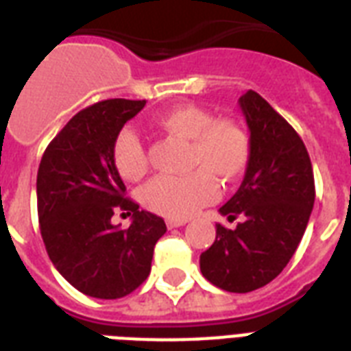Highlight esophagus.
<instances>
[{"label":"esophagus","instance_id":"34e87169","mask_svg":"<svg viewBox=\"0 0 351 351\" xmlns=\"http://www.w3.org/2000/svg\"><path fill=\"white\" fill-rule=\"evenodd\" d=\"M187 220L184 219H167V228H169V230H173V228H180V226H184Z\"/></svg>","mask_w":351,"mask_h":351}]
</instances>
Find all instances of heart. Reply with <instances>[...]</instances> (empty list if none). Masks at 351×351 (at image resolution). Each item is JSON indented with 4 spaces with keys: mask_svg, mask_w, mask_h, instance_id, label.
<instances>
[{
    "mask_svg": "<svg viewBox=\"0 0 351 351\" xmlns=\"http://www.w3.org/2000/svg\"><path fill=\"white\" fill-rule=\"evenodd\" d=\"M156 127L189 142L186 176H156L143 187L142 200L151 211L169 219H187L219 197V182H239L251 162V136L237 120L215 117L198 106H178L162 112ZM112 164L123 180L136 182L149 167L142 140L121 129L112 143Z\"/></svg>",
    "mask_w": 351,
    "mask_h": 351,
    "instance_id": "heart-1",
    "label": "heart"
}]
</instances>
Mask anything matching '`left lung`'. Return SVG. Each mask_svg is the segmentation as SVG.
I'll return each mask as SVG.
<instances>
[{"mask_svg":"<svg viewBox=\"0 0 351 351\" xmlns=\"http://www.w3.org/2000/svg\"><path fill=\"white\" fill-rule=\"evenodd\" d=\"M250 127L251 162L239 191L220 208L234 230L217 224L200 271L217 288L247 293L282 271L310 220L315 180L310 154L293 127L255 90L240 96Z\"/></svg>","mask_w":351,"mask_h":351,"instance_id":"1","label":"left lung"}]
</instances>
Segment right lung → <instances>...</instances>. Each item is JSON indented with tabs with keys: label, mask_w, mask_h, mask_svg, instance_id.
<instances>
[{
	"label": "right lung",
	"mask_w": 351,
	"mask_h": 351,
	"mask_svg": "<svg viewBox=\"0 0 351 351\" xmlns=\"http://www.w3.org/2000/svg\"><path fill=\"white\" fill-rule=\"evenodd\" d=\"M143 106L114 98L80 111L47 145L38 169V219L49 258L95 299L132 293L149 277L154 244L167 231L164 219L125 197L112 164L114 138ZM118 210L133 215L125 230L110 224Z\"/></svg>",
	"instance_id": "add662e5"
}]
</instances>
